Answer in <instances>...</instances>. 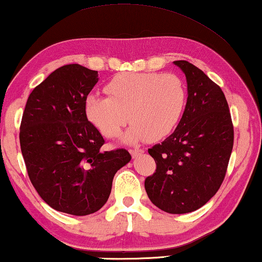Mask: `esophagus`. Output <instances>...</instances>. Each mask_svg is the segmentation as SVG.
I'll return each mask as SVG.
<instances>
[{
  "label": "esophagus",
  "mask_w": 262,
  "mask_h": 262,
  "mask_svg": "<svg viewBox=\"0 0 262 262\" xmlns=\"http://www.w3.org/2000/svg\"><path fill=\"white\" fill-rule=\"evenodd\" d=\"M129 152L132 154V157L135 158V157L140 156V154H142L143 153V149H141V148H133V149L129 150Z\"/></svg>",
  "instance_id": "esophagus-1"
}]
</instances>
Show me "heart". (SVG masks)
<instances>
[{
    "label": "heart",
    "instance_id": "obj_1",
    "mask_svg": "<svg viewBox=\"0 0 262 262\" xmlns=\"http://www.w3.org/2000/svg\"><path fill=\"white\" fill-rule=\"evenodd\" d=\"M105 93L88 96V120L109 139L117 138L129 120L128 142L166 138L182 120L187 98L185 83L173 73H122L109 80Z\"/></svg>",
    "mask_w": 262,
    "mask_h": 262
}]
</instances>
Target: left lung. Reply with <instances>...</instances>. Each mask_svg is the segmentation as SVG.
<instances>
[{
  "instance_id": "left-lung-1",
  "label": "left lung",
  "mask_w": 262,
  "mask_h": 262,
  "mask_svg": "<svg viewBox=\"0 0 262 262\" xmlns=\"http://www.w3.org/2000/svg\"><path fill=\"white\" fill-rule=\"evenodd\" d=\"M185 73L187 101L178 127L148 149L157 164L147 177L149 200L168 213H186L215 196L234 145L229 106L221 88L197 66L176 60Z\"/></svg>"
}]
</instances>
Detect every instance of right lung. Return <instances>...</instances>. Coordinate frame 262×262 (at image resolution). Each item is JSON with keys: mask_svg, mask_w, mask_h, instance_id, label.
<instances>
[{"mask_svg": "<svg viewBox=\"0 0 262 262\" xmlns=\"http://www.w3.org/2000/svg\"><path fill=\"white\" fill-rule=\"evenodd\" d=\"M98 73L79 64L53 71L26 103L20 146L29 179L51 208L76 216L108 201L113 179L132 159L124 148L103 150L104 139L85 115Z\"/></svg>", "mask_w": 262, "mask_h": 262, "instance_id": "obj_1", "label": "right lung"}]
</instances>
